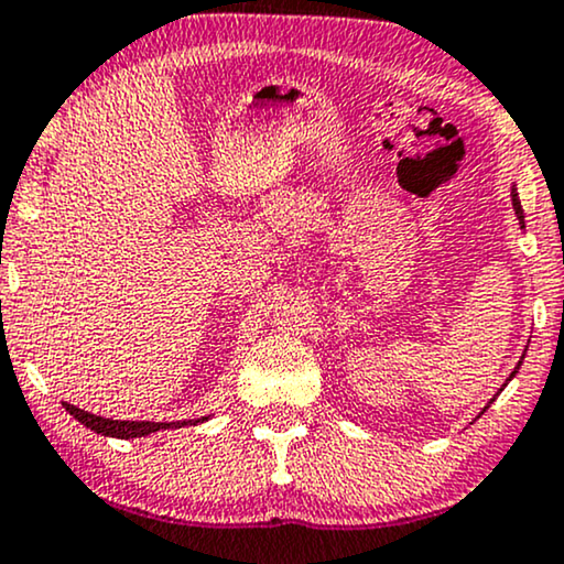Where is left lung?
Wrapping results in <instances>:
<instances>
[{
  "label": "left lung",
  "mask_w": 564,
  "mask_h": 564,
  "mask_svg": "<svg viewBox=\"0 0 564 564\" xmlns=\"http://www.w3.org/2000/svg\"><path fill=\"white\" fill-rule=\"evenodd\" d=\"M511 206H514V215H517V219H520V223H525V215H522L520 196H517V187H511ZM522 358H525V355H522ZM520 366H522V360H520V364H517V368H514V371H511V377H509L507 381L514 379V373L520 371ZM501 390H503V387H501ZM494 400H496V398H494ZM494 400H490V403H494ZM490 403H488V405H490ZM488 405H485V408H488ZM485 408H482V411H485Z\"/></svg>",
  "instance_id": "obj_1"
}]
</instances>
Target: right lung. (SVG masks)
<instances>
[{
    "instance_id": "obj_1",
    "label": "right lung",
    "mask_w": 564,
    "mask_h": 564,
    "mask_svg": "<svg viewBox=\"0 0 564 564\" xmlns=\"http://www.w3.org/2000/svg\"><path fill=\"white\" fill-rule=\"evenodd\" d=\"M66 405V411L70 416L76 419V422H82L87 430L97 432V435H106V437H119V440H132V437H145L151 435V432H159V430H177V426H185V424H200L206 422L209 416H200V419H187V422H121V419H102V416H95V413L89 411H82V408L70 405V403H63Z\"/></svg>"
}]
</instances>
